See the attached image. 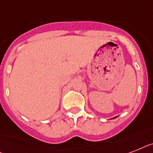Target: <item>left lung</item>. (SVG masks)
<instances>
[{"mask_svg":"<svg viewBox=\"0 0 153 153\" xmlns=\"http://www.w3.org/2000/svg\"><path fill=\"white\" fill-rule=\"evenodd\" d=\"M115 118H116V117H115Z\"/></svg>","mask_w":153,"mask_h":153,"instance_id":"8db88e82","label":"left lung"}]
</instances>
